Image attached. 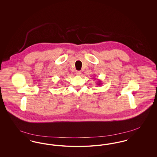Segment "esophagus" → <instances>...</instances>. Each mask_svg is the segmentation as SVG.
<instances>
[{"label": "esophagus", "instance_id": "1", "mask_svg": "<svg viewBox=\"0 0 157 157\" xmlns=\"http://www.w3.org/2000/svg\"><path fill=\"white\" fill-rule=\"evenodd\" d=\"M76 75H79V76L81 75V71H76Z\"/></svg>", "mask_w": 157, "mask_h": 157}]
</instances>
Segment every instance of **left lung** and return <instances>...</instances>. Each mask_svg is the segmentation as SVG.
<instances>
[{
    "label": "left lung",
    "mask_w": 157,
    "mask_h": 157,
    "mask_svg": "<svg viewBox=\"0 0 157 157\" xmlns=\"http://www.w3.org/2000/svg\"><path fill=\"white\" fill-rule=\"evenodd\" d=\"M101 84H102V83H101V80H99V81L97 82L98 85H101Z\"/></svg>",
    "instance_id": "obj_1"
}]
</instances>
